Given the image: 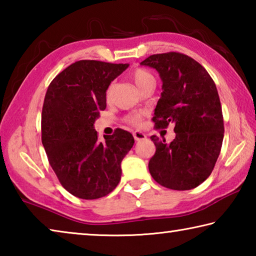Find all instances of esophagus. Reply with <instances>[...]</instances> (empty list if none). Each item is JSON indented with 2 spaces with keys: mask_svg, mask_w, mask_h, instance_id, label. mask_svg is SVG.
<instances>
[{
  "mask_svg": "<svg viewBox=\"0 0 256 256\" xmlns=\"http://www.w3.org/2000/svg\"><path fill=\"white\" fill-rule=\"evenodd\" d=\"M133 136L136 138V141H141V140H146V136L144 132H140V131H136L133 132Z\"/></svg>",
  "mask_w": 256,
  "mask_h": 256,
  "instance_id": "34e87169",
  "label": "esophagus"
}]
</instances>
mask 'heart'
Listing matches in <instances>:
<instances>
[{
  "label": "heart",
  "instance_id": "b5f03b06",
  "mask_svg": "<svg viewBox=\"0 0 256 256\" xmlns=\"http://www.w3.org/2000/svg\"><path fill=\"white\" fill-rule=\"evenodd\" d=\"M131 78L134 81V84L140 90L144 88L146 84H156V79L152 76V73L149 72L148 70H144V68H136L131 73ZM110 89L107 92V97H110ZM142 120H144V114L142 112H132V114H128L126 118H125V122L133 125L136 128H140L142 125Z\"/></svg>",
  "mask_w": 256,
  "mask_h": 256
}]
</instances>
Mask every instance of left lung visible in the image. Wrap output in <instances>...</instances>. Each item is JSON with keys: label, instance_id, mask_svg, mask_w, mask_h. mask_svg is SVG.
<instances>
[{"label": "left lung", "instance_id": "8db88e82", "mask_svg": "<svg viewBox=\"0 0 256 256\" xmlns=\"http://www.w3.org/2000/svg\"><path fill=\"white\" fill-rule=\"evenodd\" d=\"M162 80L152 120L156 128L174 123L170 144L152 136L156 152L149 162L154 180L164 188L186 190L203 183L214 170L224 140L218 90L209 73L190 56L168 52L141 62Z\"/></svg>", "mask_w": 256, "mask_h": 256}]
</instances>
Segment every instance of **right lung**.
<instances>
[{
  "label": "right lung",
  "instance_id": "right-lung-1",
  "mask_svg": "<svg viewBox=\"0 0 256 256\" xmlns=\"http://www.w3.org/2000/svg\"><path fill=\"white\" fill-rule=\"evenodd\" d=\"M128 66L81 60L58 73L47 89L42 142L60 185L76 198H102L120 183V162L133 146V136L116 128L100 142L94 123L106 108L110 82Z\"/></svg>",
  "mask_w": 256,
  "mask_h": 256
}]
</instances>
